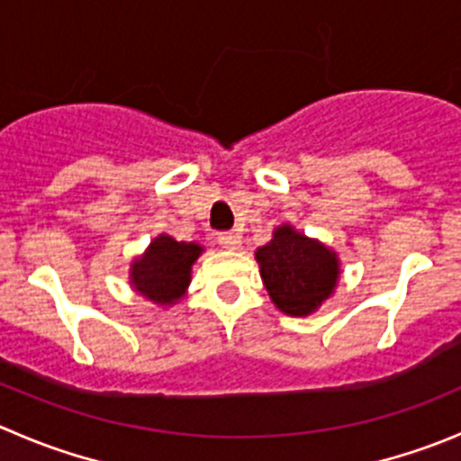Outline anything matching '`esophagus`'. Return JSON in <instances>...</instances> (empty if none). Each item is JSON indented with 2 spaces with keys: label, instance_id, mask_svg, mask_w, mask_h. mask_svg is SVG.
Segmentation results:
<instances>
[{
  "label": "esophagus",
  "instance_id": "esophagus-1",
  "mask_svg": "<svg viewBox=\"0 0 461 461\" xmlns=\"http://www.w3.org/2000/svg\"><path fill=\"white\" fill-rule=\"evenodd\" d=\"M218 243L222 248H227V250H236V248H240V234L239 231H221L218 234Z\"/></svg>",
  "mask_w": 461,
  "mask_h": 461
}]
</instances>
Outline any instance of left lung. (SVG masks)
I'll return each instance as SVG.
<instances>
[{
    "instance_id": "obj_1",
    "label": "left lung",
    "mask_w": 461,
    "mask_h": 461,
    "mask_svg": "<svg viewBox=\"0 0 461 461\" xmlns=\"http://www.w3.org/2000/svg\"><path fill=\"white\" fill-rule=\"evenodd\" d=\"M257 261L268 295L291 316L316 312L337 286V255L289 225L275 230L270 243L257 250Z\"/></svg>"
}]
</instances>
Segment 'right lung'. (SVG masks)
Instances as JSON below:
<instances>
[{
    "instance_id": "add662e5",
    "label": "right lung",
    "mask_w": 461,
    "mask_h": 461,
    "mask_svg": "<svg viewBox=\"0 0 461 461\" xmlns=\"http://www.w3.org/2000/svg\"><path fill=\"white\" fill-rule=\"evenodd\" d=\"M197 243H184L161 234L131 268V282L139 294L158 304H170L186 291L191 266L200 257Z\"/></svg>"
}]
</instances>
